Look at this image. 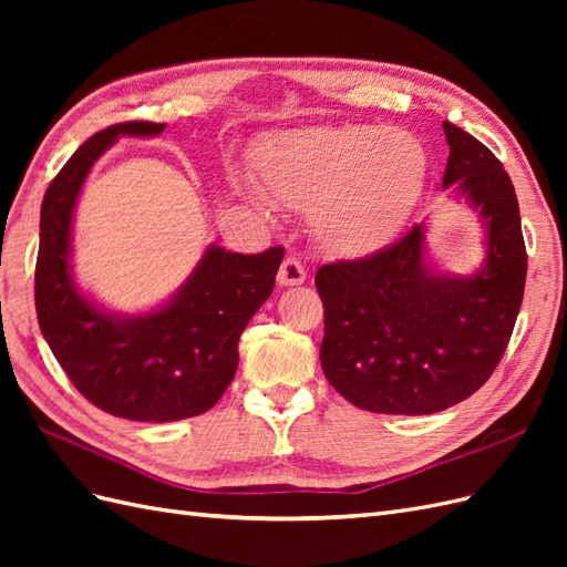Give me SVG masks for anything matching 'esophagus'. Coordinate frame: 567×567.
Here are the masks:
<instances>
[{
    "mask_svg": "<svg viewBox=\"0 0 567 567\" xmlns=\"http://www.w3.org/2000/svg\"><path fill=\"white\" fill-rule=\"evenodd\" d=\"M279 284L281 286H300L307 279V269L298 257H286L279 269Z\"/></svg>",
    "mask_w": 567,
    "mask_h": 567,
    "instance_id": "obj_1",
    "label": "esophagus"
}]
</instances>
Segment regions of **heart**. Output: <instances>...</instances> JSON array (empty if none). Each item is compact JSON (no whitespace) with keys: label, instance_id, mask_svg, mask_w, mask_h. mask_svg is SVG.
Returning a JSON list of instances; mask_svg holds the SVG:
<instances>
[{"label":"heart","instance_id":"obj_1","mask_svg":"<svg viewBox=\"0 0 567 567\" xmlns=\"http://www.w3.org/2000/svg\"><path fill=\"white\" fill-rule=\"evenodd\" d=\"M425 151L400 130L315 125L284 132L257 153L269 200L312 213L321 241L342 255L388 244L414 208Z\"/></svg>","mask_w":567,"mask_h":567}]
</instances>
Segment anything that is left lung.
I'll return each mask as SVG.
<instances>
[{"label": "left lung", "mask_w": 567, "mask_h": 567, "mask_svg": "<svg viewBox=\"0 0 567 567\" xmlns=\"http://www.w3.org/2000/svg\"><path fill=\"white\" fill-rule=\"evenodd\" d=\"M444 186L458 184L487 225V265L473 279L423 267V229L359 260L319 267L321 369L350 404L423 416L463 402L502 362L523 302L527 250L518 198L502 161L444 123Z\"/></svg>", "instance_id": "obj_1"}]
</instances>
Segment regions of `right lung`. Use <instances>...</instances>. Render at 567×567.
<instances>
[{"label": "right lung", "instance_id": "right-lung-1", "mask_svg": "<svg viewBox=\"0 0 567 567\" xmlns=\"http://www.w3.org/2000/svg\"><path fill=\"white\" fill-rule=\"evenodd\" d=\"M130 120L96 132L51 179L40 215L35 310L56 362L84 400L130 421H179L217 404L238 367V338L271 296L284 248H210L179 296L142 319H115L84 300L68 271L80 186L117 134H158Z\"/></svg>", "mask_w": 567, "mask_h": 567}]
</instances>
